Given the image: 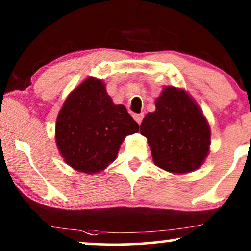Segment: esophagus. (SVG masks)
Returning a JSON list of instances; mask_svg holds the SVG:
<instances>
[{"label":"esophagus","instance_id":"1","mask_svg":"<svg viewBox=\"0 0 251 251\" xmlns=\"http://www.w3.org/2000/svg\"><path fill=\"white\" fill-rule=\"evenodd\" d=\"M143 118H144V114H143V113H141V114H135V115H133V119H135L136 121H137L138 125H141V123H142Z\"/></svg>","mask_w":251,"mask_h":251}]
</instances>
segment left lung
Wrapping results in <instances>:
<instances>
[{
    "label": "left lung",
    "mask_w": 251,
    "mask_h": 251,
    "mask_svg": "<svg viewBox=\"0 0 251 251\" xmlns=\"http://www.w3.org/2000/svg\"><path fill=\"white\" fill-rule=\"evenodd\" d=\"M146 114L141 133L148 138L155 165L172 173H188L203 164L210 148V126L194 100L166 87Z\"/></svg>",
    "instance_id": "left-lung-1"
}]
</instances>
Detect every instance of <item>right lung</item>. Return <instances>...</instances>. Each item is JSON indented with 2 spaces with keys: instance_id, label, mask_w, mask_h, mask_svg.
I'll return each mask as SVG.
<instances>
[{
  "instance_id": "1",
  "label": "right lung",
  "mask_w": 251,
  "mask_h": 251,
  "mask_svg": "<svg viewBox=\"0 0 251 251\" xmlns=\"http://www.w3.org/2000/svg\"><path fill=\"white\" fill-rule=\"evenodd\" d=\"M55 130L67 164L93 174L115 160L123 139L139 126L125 106L114 105L101 80L87 78L68 97Z\"/></svg>"
}]
</instances>
